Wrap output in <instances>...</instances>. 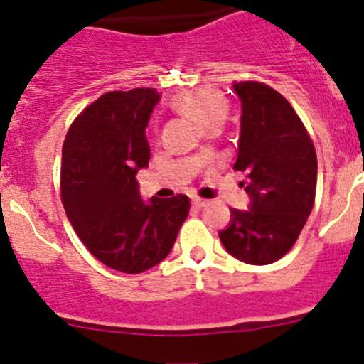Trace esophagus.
Returning a JSON list of instances; mask_svg holds the SVG:
<instances>
[{"label": "esophagus", "mask_w": 364, "mask_h": 364, "mask_svg": "<svg viewBox=\"0 0 364 364\" xmlns=\"http://www.w3.org/2000/svg\"><path fill=\"white\" fill-rule=\"evenodd\" d=\"M192 204L196 205V208H204V205L208 204V200L203 199V197H193V199H192Z\"/></svg>", "instance_id": "esophagus-1"}]
</instances>
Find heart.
Instances as JSON below:
<instances>
[{
  "label": "heart",
  "instance_id": "heart-1",
  "mask_svg": "<svg viewBox=\"0 0 364 364\" xmlns=\"http://www.w3.org/2000/svg\"><path fill=\"white\" fill-rule=\"evenodd\" d=\"M174 105L199 119L204 127L213 123H223L227 117V100L220 91L211 87L190 90L178 95Z\"/></svg>",
  "mask_w": 364,
  "mask_h": 364
}]
</instances>
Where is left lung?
<instances>
[{"instance_id":"1","label":"left lung","mask_w":364,"mask_h":364,"mask_svg":"<svg viewBox=\"0 0 364 364\" xmlns=\"http://www.w3.org/2000/svg\"><path fill=\"white\" fill-rule=\"evenodd\" d=\"M241 100V135L234 168L252 199L232 209L220 232L225 250L247 264L277 262L297 241L315 203L317 155L310 134L287 98L255 80L234 82Z\"/></svg>"}]
</instances>
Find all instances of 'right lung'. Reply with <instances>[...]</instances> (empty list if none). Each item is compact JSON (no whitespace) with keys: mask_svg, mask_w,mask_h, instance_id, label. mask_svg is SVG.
Returning <instances> with one entry per match:
<instances>
[{"mask_svg":"<svg viewBox=\"0 0 364 364\" xmlns=\"http://www.w3.org/2000/svg\"><path fill=\"white\" fill-rule=\"evenodd\" d=\"M160 93L109 91L70 124L61 159V203L84 247L102 264L137 274L171 252L190 199L139 196V168L149 161L146 127Z\"/></svg>","mask_w":364,"mask_h":364,"instance_id":"right-lung-1","label":"right lung"}]
</instances>
